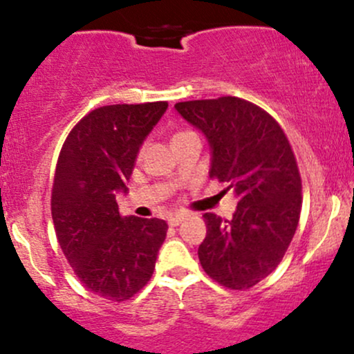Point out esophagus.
<instances>
[{
    "label": "esophagus",
    "instance_id": "obj_1",
    "mask_svg": "<svg viewBox=\"0 0 354 354\" xmlns=\"http://www.w3.org/2000/svg\"><path fill=\"white\" fill-rule=\"evenodd\" d=\"M185 218H186L185 213H178V215L169 216V218H168V223L171 225V227H178V225H180L181 221H183Z\"/></svg>",
    "mask_w": 354,
    "mask_h": 354
}]
</instances>
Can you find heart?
Masks as SVG:
<instances>
[{"mask_svg":"<svg viewBox=\"0 0 354 354\" xmlns=\"http://www.w3.org/2000/svg\"><path fill=\"white\" fill-rule=\"evenodd\" d=\"M186 134H189V131H181V133H176V134H174V138H173V139L181 138V136H186ZM141 154H142V149L139 151V156H141Z\"/></svg>","mask_w":354,"mask_h":354,"instance_id":"1","label":"heart"}]
</instances>
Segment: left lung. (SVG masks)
<instances>
[{"label":"left lung","instance_id":"left-lung-1","mask_svg":"<svg viewBox=\"0 0 354 354\" xmlns=\"http://www.w3.org/2000/svg\"><path fill=\"white\" fill-rule=\"evenodd\" d=\"M176 111L208 138L209 178L239 196L232 220L205 213L198 259L227 289L245 290L284 259L301 216L302 183L289 139L269 112L239 97L178 102Z\"/></svg>","mask_w":354,"mask_h":354}]
</instances>
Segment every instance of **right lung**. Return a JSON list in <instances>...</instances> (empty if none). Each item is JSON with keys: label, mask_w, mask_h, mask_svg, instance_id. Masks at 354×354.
<instances>
[{"label": "right lung", "mask_w": 354, "mask_h": 354, "mask_svg": "<svg viewBox=\"0 0 354 354\" xmlns=\"http://www.w3.org/2000/svg\"><path fill=\"white\" fill-rule=\"evenodd\" d=\"M168 102L114 104L88 112L70 131L52 186L57 240L73 274L97 296L122 302L147 284L168 225L122 216L115 193L127 192L139 146Z\"/></svg>", "instance_id": "1"}]
</instances>
